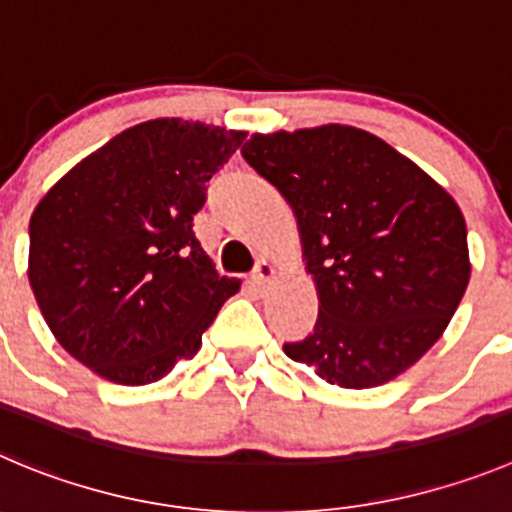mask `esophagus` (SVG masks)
Listing matches in <instances>:
<instances>
[{
	"mask_svg": "<svg viewBox=\"0 0 512 512\" xmlns=\"http://www.w3.org/2000/svg\"><path fill=\"white\" fill-rule=\"evenodd\" d=\"M272 275H275V267H272L267 260H260V262H257L255 272H252V283H255L257 288L262 290L267 283H270Z\"/></svg>",
	"mask_w": 512,
	"mask_h": 512,
	"instance_id": "esophagus-1",
	"label": "esophagus"
}]
</instances>
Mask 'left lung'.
Listing matches in <instances>:
<instances>
[{"label":"left lung","mask_w":512,"mask_h":512,"mask_svg":"<svg viewBox=\"0 0 512 512\" xmlns=\"http://www.w3.org/2000/svg\"><path fill=\"white\" fill-rule=\"evenodd\" d=\"M242 156L293 207L321 300L313 333L285 353L343 389L386 384L417 364L470 283L455 199L353 126L252 133Z\"/></svg>","instance_id":"8db88e82"}]
</instances>
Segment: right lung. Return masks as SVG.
<instances>
[{"instance_id":"1","label":"right lung","mask_w":512,"mask_h":512,"mask_svg":"<svg viewBox=\"0 0 512 512\" xmlns=\"http://www.w3.org/2000/svg\"><path fill=\"white\" fill-rule=\"evenodd\" d=\"M245 131L156 118L62 176L30 219V285L52 336L123 386L159 381L202 346L240 280L194 234L207 181Z\"/></svg>"}]
</instances>
